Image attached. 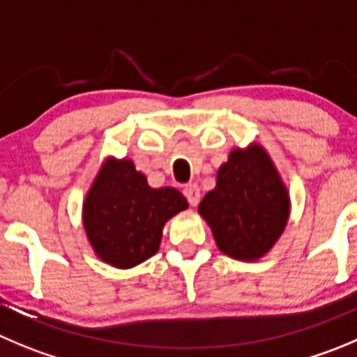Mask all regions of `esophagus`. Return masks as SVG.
Listing matches in <instances>:
<instances>
[{
	"label": "esophagus",
	"instance_id": "1",
	"mask_svg": "<svg viewBox=\"0 0 357 357\" xmlns=\"http://www.w3.org/2000/svg\"><path fill=\"white\" fill-rule=\"evenodd\" d=\"M184 196L188 198L189 205L196 206L199 203V198H202V192H199V188L196 184H188L184 188Z\"/></svg>",
	"mask_w": 357,
	"mask_h": 357
}]
</instances>
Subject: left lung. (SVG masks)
<instances>
[{"label": "left lung", "instance_id": "8db88e82", "mask_svg": "<svg viewBox=\"0 0 357 357\" xmlns=\"http://www.w3.org/2000/svg\"><path fill=\"white\" fill-rule=\"evenodd\" d=\"M217 245L236 259H257L282 235L289 196L259 145L233 151L217 173V185L199 203Z\"/></svg>", "mask_w": 357, "mask_h": 357}]
</instances>
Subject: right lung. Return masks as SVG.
Wrapping results in <instances>:
<instances>
[{
	"label": "right lung",
	"mask_w": 357,
	"mask_h": 357,
	"mask_svg": "<svg viewBox=\"0 0 357 357\" xmlns=\"http://www.w3.org/2000/svg\"><path fill=\"white\" fill-rule=\"evenodd\" d=\"M185 208L176 189H152L133 162L108 159L84 203V226L101 259L131 268L158 252L165 222Z\"/></svg>",
	"instance_id": "obj_1"
}]
</instances>
